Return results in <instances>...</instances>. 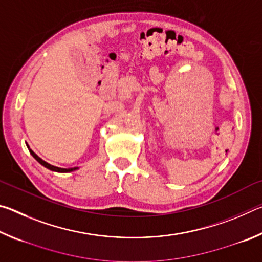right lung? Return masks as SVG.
Wrapping results in <instances>:
<instances>
[{
	"label": "right lung",
	"instance_id": "add662e5",
	"mask_svg": "<svg viewBox=\"0 0 262 262\" xmlns=\"http://www.w3.org/2000/svg\"><path fill=\"white\" fill-rule=\"evenodd\" d=\"M28 145V149H29V151H30V154L32 155V156L34 157V159L37 162H39L41 164L42 166H45L46 168H48V170H51V171H54V172H60V173H67V172H73V171H76V170H78V167H70V168H62V167H57V166H54V165H51V164H48L47 162H45L43 161V159H41L40 157L38 156L37 154H34L32 150L30 149V147H29V144H26Z\"/></svg>",
	"mask_w": 262,
	"mask_h": 262
}]
</instances>
